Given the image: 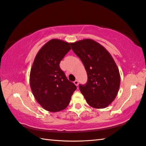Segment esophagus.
I'll return each instance as SVG.
<instances>
[{
    "instance_id": "1",
    "label": "esophagus",
    "mask_w": 146,
    "mask_h": 146,
    "mask_svg": "<svg viewBox=\"0 0 146 146\" xmlns=\"http://www.w3.org/2000/svg\"><path fill=\"white\" fill-rule=\"evenodd\" d=\"M74 84H75V86H78V80H75V82H74Z\"/></svg>"
}]
</instances>
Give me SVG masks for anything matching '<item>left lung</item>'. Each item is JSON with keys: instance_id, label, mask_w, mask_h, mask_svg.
Segmentation results:
<instances>
[{"instance_id": "8db88e82", "label": "left lung", "mask_w": 146, "mask_h": 146, "mask_svg": "<svg viewBox=\"0 0 146 146\" xmlns=\"http://www.w3.org/2000/svg\"><path fill=\"white\" fill-rule=\"evenodd\" d=\"M87 71L86 84L79 86L87 103L104 108L115 100L120 86V74L112 55L104 46L91 39L70 43Z\"/></svg>"}]
</instances>
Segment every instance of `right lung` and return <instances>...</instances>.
<instances>
[{
	"instance_id": "right-lung-1",
	"label": "right lung",
	"mask_w": 146,
	"mask_h": 146,
	"mask_svg": "<svg viewBox=\"0 0 146 146\" xmlns=\"http://www.w3.org/2000/svg\"><path fill=\"white\" fill-rule=\"evenodd\" d=\"M71 49L67 42L52 39L41 47L33 62L30 73L32 92L39 104L49 112L65 109L76 89L59 66Z\"/></svg>"
}]
</instances>
